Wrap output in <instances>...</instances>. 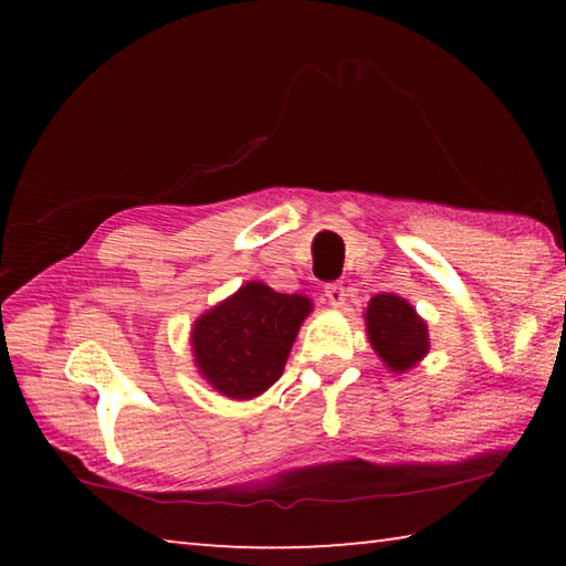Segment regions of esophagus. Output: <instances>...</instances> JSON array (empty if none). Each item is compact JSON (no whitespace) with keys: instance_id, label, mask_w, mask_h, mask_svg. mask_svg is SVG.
I'll list each match as a JSON object with an SVG mask.
<instances>
[{"instance_id":"34e87169","label":"esophagus","mask_w":566,"mask_h":566,"mask_svg":"<svg viewBox=\"0 0 566 566\" xmlns=\"http://www.w3.org/2000/svg\"><path fill=\"white\" fill-rule=\"evenodd\" d=\"M324 296H327V302L337 310V306H342L344 300H347V290H344L342 282H332L324 286Z\"/></svg>"}]
</instances>
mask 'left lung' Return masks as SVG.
Returning a JSON list of instances; mask_svg holds the SVG:
<instances>
[{"instance_id": "left-lung-1", "label": "left lung", "mask_w": 566, "mask_h": 566, "mask_svg": "<svg viewBox=\"0 0 566 566\" xmlns=\"http://www.w3.org/2000/svg\"><path fill=\"white\" fill-rule=\"evenodd\" d=\"M367 334L379 359L391 371L405 375L429 352L427 322L397 294H375L364 312Z\"/></svg>"}]
</instances>
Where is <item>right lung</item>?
Wrapping results in <instances>:
<instances>
[{"label":"right lung","mask_w":566,"mask_h":566,"mask_svg":"<svg viewBox=\"0 0 566 566\" xmlns=\"http://www.w3.org/2000/svg\"><path fill=\"white\" fill-rule=\"evenodd\" d=\"M312 312L304 294L247 282L191 327V354L209 385L229 399H254L282 377L302 322Z\"/></svg>","instance_id":"obj_1"}]
</instances>
